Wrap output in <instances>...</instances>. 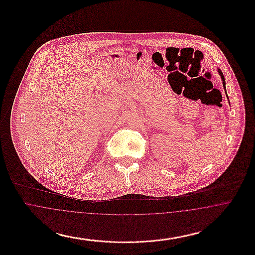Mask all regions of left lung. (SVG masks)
Segmentation results:
<instances>
[{"label": "left lung", "instance_id": "obj_1", "mask_svg": "<svg viewBox=\"0 0 255 255\" xmlns=\"http://www.w3.org/2000/svg\"><path fill=\"white\" fill-rule=\"evenodd\" d=\"M219 73H220V75H221V77H222V80H223V86L225 87V89H226V81H225V76H224V74L223 73L221 72V70H218ZM226 94H227V92H226Z\"/></svg>", "mask_w": 255, "mask_h": 255}]
</instances>
